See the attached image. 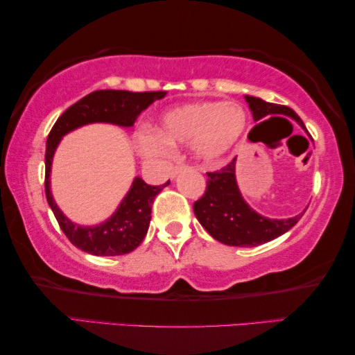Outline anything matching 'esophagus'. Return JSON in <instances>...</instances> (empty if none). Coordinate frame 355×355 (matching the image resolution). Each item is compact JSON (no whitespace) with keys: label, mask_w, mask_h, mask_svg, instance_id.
<instances>
[{"label":"esophagus","mask_w":355,"mask_h":355,"mask_svg":"<svg viewBox=\"0 0 355 355\" xmlns=\"http://www.w3.org/2000/svg\"><path fill=\"white\" fill-rule=\"evenodd\" d=\"M184 168V164H178V165H174L173 168H171V178H176L178 176V173L181 171Z\"/></svg>","instance_id":"esophagus-1"}]
</instances>
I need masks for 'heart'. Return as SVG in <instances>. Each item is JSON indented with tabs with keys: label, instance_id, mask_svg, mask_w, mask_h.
I'll use <instances>...</instances> for the list:
<instances>
[{
	"label": "heart",
	"instance_id": "b5f03b06",
	"mask_svg": "<svg viewBox=\"0 0 355 355\" xmlns=\"http://www.w3.org/2000/svg\"><path fill=\"white\" fill-rule=\"evenodd\" d=\"M247 125V113L236 102L190 103L168 112L160 130L139 129L135 146L146 159H165L171 146L191 144L202 160H216L239 141Z\"/></svg>",
	"mask_w": 355,
	"mask_h": 355
}]
</instances>
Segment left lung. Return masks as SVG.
Here are the masks:
<instances>
[{
	"instance_id": "obj_1",
	"label": "left lung",
	"mask_w": 355,
	"mask_h": 355,
	"mask_svg": "<svg viewBox=\"0 0 355 355\" xmlns=\"http://www.w3.org/2000/svg\"><path fill=\"white\" fill-rule=\"evenodd\" d=\"M254 121L269 114H288L304 127L291 108L266 102L259 97L245 96ZM274 118V116H272ZM270 118V119H272ZM193 212L209 234L218 242L232 247H257L284 234L299 222L305 211L288 220H272L259 216L243 201L236 184V159L217 171L207 173L206 191L193 202Z\"/></svg>"
}]
</instances>
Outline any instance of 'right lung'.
Wrapping results in <instances>:
<instances>
[{
	"label": "right lung",
	"mask_w": 355,
	"mask_h": 355,
	"mask_svg": "<svg viewBox=\"0 0 355 355\" xmlns=\"http://www.w3.org/2000/svg\"><path fill=\"white\" fill-rule=\"evenodd\" d=\"M165 96V91H94L69 107L51 127L45 149V196L64 234L75 247L83 252L96 254V257H119V254L133 252L143 242L148 232L154 198L170 182L164 185H148L143 179L137 178L129 193L107 222L97 226L73 225L58 209L50 191L51 160H53L58 143L62 135L80 125L91 123H112L130 127L135 124L143 110Z\"/></svg>",
	"instance_id": "add662e5"
}]
</instances>
